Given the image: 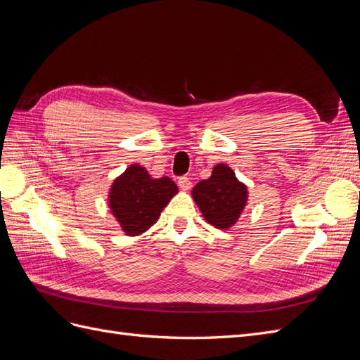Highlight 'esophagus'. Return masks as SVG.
Wrapping results in <instances>:
<instances>
[{
    "label": "esophagus",
    "instance_id": "esophagus-1",
    "mask_svg": "<svg viewBox=\"0 0 360 360\" xmlns=\"http://www.w3.org/2000/svg\"><path fill=\"white\" fill-rule=\"evenodd\" d=\"M179 186L181 188V191H191L192 188V180L186 176H183L179 179Z\"/></svg>",
    "mask_w": 360,
    "mask_h": 360
}]
</instances>
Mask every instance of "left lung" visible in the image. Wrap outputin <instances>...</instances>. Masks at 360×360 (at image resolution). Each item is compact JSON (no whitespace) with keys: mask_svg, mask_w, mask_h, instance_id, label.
<instances>
[{"mask_svg":"<svg viewBox=\"0 0 360 360\" xmlns=\"http://www.w3.org/2000/svg\"><path fill=\"white\" fill-rule=\"evenodd\" d=\"M248 186L225 165H214L212 176L192 189V198L204 219L217 230H230L248 204Z\"/></svg>","mask_w":360,"mask_h":360,"instance_id":"8db88e82","label":"left lung"}]
</instances>
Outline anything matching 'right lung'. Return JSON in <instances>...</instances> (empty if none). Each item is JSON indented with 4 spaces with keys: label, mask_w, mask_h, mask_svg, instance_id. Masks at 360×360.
<instances>
[{
    "label": "right lung",
    "mask_w": 360,
    "mask_h": 360,
    "mask_svg": "<svg viewBox=\"0 0 360 360\" xmlns=\"http://www.w3.org/2000/svg\"><path fill=\"white\" fill-rule=\"evenodd\" d=\"M177 184L169 177L153 179L148 171L134 163L118 176L108 193V205L126 236H141L159 219Z\"/></svg>",
    "instance_id": "1"
}]
</instances>
